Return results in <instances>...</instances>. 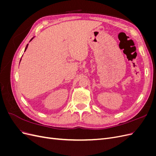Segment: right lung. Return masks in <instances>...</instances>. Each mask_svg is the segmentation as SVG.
<instances>
[{
  "instance_id": "right-lung-1",
  "label": "right lung",
  "mask_w": 156,
  "mask_h": 156,
  "mask_svg": "<svg viewBox=\"0 0 156 156\" xmlns=\"http://www.w3.org/2000/svg\"><path fill=\"white\" fill-rule=\"evenodd\" d=\"M34 37H32V39H31L30 40V41H32V40L33 39H34ZM28 45H29V44H27V46H26V48H25V52L26 51V50H27V48H28ZM21 60H20V62H21Z\"/></svg>"
}]
</instances>
